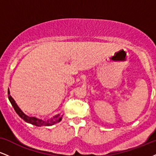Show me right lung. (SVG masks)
Here are the masks:
<instances>
[{"label":"right lung","mask_w":156,"mask_h":156,"mask_svg":"<svg viewBox=\"0 0 156 156\" xmlns=\"http://www.w3.org/2000/svg\"><path fill=\"white\" fill-rule=\"evenodd\" d=\"M8 94H9V100L11 104L12 105L14 109L15 110L16 113L22 119L26 122L30 123V124L36 125V126H51V125H53L55 124L57 122H59L62 120V116L60 114H57L53 117V118H51V119L47 121L42 120V119H38V118L34 117H29V116L26 115V114L23 112V111L21 110L20 108H19L18 105H17V103H15V100L12 98V97L10 95V92L9 90H8Z\"/></svg>","instance_id":"1"}]
</instances>
